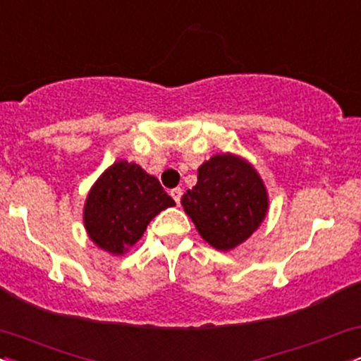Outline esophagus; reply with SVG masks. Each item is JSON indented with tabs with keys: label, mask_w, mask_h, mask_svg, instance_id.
<instances>
[{
	"label": "esophagus",
	"mask_w": 361,
	"mask_h": 361,
	"mask_svg": "<svg viewBox=\"0 0 361 361\" xmlns=\"http://www.w3.org/2000/svg\"><path fill=\"white\" fill-rule=\"evenodd\" d=\"M181 195H183V190H181V188H173V190H171V197L175 198V202H176L178 205H180Z\"/></svg>",
	"instance_id": "esophagus-1"
}]
</instances>
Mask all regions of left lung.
Wrapping results in <instances>:
<instances>
[{
	"mask_svg": "<svg viewBox=\"0 0 361 361\" xmlns=\"http://www.w3.org/2000/svg\"><path fill=\"white\" fill-rule=\"evenodd\" d=\"M198 234L219 251L246 241L267 217L268 193L243 157L215 154L198 168V181L181 198Z\"/></svg>",
	"mask_w": 361,
	"mask_h": 361,
	"instance_id": "obj_1",
	"label": "left lung"
}]
</instances>
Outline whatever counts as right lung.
<instances>
[{
    "mask_svg": "<svg viewBox=\"0 0 361 361\" xmlns=\"http://www.w3.org/2000/svg\"><path fill=\"white\" fill-rule=\"evenodd\" d=\"M175 205L156 176L139 164L117 161L86 197L82 221L90 239L111 255H123L142 238L161 210Z\"/></svg>",
    "mask_w": 361,
    "mask_h": 361,
    "instance_id": "obj_1",
    "label": "right lung"
}]
</instances>
